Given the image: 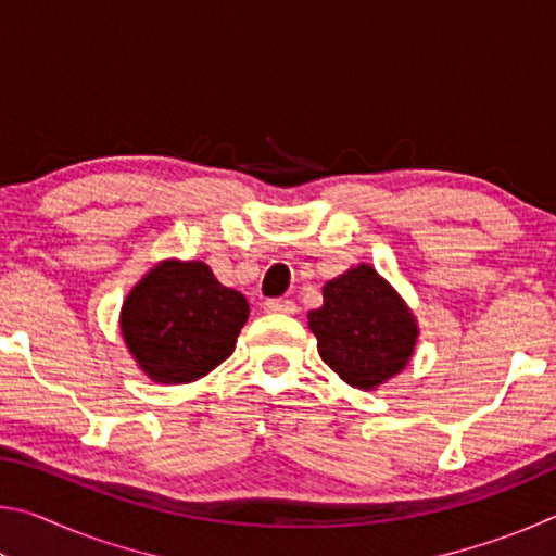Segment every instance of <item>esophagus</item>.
I'll use <instances>...</instances> for the list:
<instances>
[{
  "mask_svg": "<svg viewBox=\"0 0 556 556\" xmlns=\"http://www.w3.org/2000/svg\"><path fill=\"white\" fill-rule=\"evenodd\" d=\"M262 306H265L267 314H294L296 312V304L291 299H267Z\"/></svg>",
  "mask_w": 556,
  "mask_h": 556,
  "instance_id": "esophagus-1",
  "label": "esophagus"
}]
</instances>
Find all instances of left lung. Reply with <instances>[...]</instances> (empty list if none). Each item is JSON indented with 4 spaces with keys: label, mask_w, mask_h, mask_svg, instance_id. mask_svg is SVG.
Listing matches in <instances>:
<instances>
[{
    "label": "left lung",
    "mask_w": 556,
    "mask_h": 556,
    "mask_svg": "<svg viewBox=\"0 0 556 556\" xmlns=\"http://www.w3.org/2000/svg\"><path fill=\"white\" fill-rule=\"evenodd\" d=\"M318 353L353 388L372 390L409 363L417 324L402 299L368 265L324 287V306L308 314Z\"/></svg>",
    "instance_id": "1"
}]
</instances>
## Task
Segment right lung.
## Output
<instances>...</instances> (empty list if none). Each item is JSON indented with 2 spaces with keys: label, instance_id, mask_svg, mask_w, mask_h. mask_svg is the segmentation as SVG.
Instances as JSON below:
<instances>
[{
  "label": "right lung",
  "instance_id": "right-lung-1",
  "mask_svg": "<svg viewBox=\"0 0 556 556\" xmlns=\"http://www.w3.org/2000/svg\"><path fill=\"white\" fill-rule=\"evenodd\" d=\"M250 306L203 262H162L122 306L129 353L156 382H193L232 353Z\"/></svg>",
  "mask_w": 556,
  "mask_h": 556
}]
</instances>
